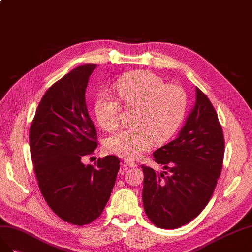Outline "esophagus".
I'll return each mask as SVG.
<instances>
[{
    "label": "esophagus",
    "instance_id": "1",
    "mask_svg": "<svg viewBox=\"0 0 252 252\" xmlns=\"http://www.w3.org/2000/svg\"><path fill=\"white\" fill-rule=\"evenodd\" d=\"M124 166H126L127 168H135V167H137V164L131 160H124Z\"/></svg>",
    "mask_w": 252,
    "mask_h": 252
}]
</instances>
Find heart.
<instances>
[{"instance_id":"b5f03b06","label":"heart","mask_w":252,"mask_h":252,"mask_svg":"<svg viewBox=\"0 0 252 252\" xmlns=\"http://www.w3.org/2000/svg\"><path fill=\"white\" fill-rule=\"evenodd\" d=\"M117 94L126 107L136 106L135 126L124 127L107 137V153L126 159H138L152 147L154 139L167 140L181 125L187 99L183 89L169 85L162 78L148 70H136L120 77L115 83ZM95 114L99 126L113 131L119 126L121 104L106 92L96 99Z\"/></svg>"}]
</instances>
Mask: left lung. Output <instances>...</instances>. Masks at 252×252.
I'll return each mask as SVG.
<instances>
[{
  "label": "left lung",
  "mask_w": 252,
  "mask_h": 252,
  "mask_svg": "<svg viewBox=\"0 0 252 252\" xmlns=\"http://www.w3.org/2000/svg\"><path fill=\"white\" fill-rule=\"evenodd\" d=\"M224 152L218 114L196 88L195 103L177 137L153 153L155 161L168 172L141 167L142 202L150 220L162 229H176L195 219L211 198Z\"/></svg>",
  "instance_id": "obj_1"
}]
</instances>
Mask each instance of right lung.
<instances>
[{"label": "right lung", "instance_id": "1", "mask_svg": "<svg viewBox=\"0 0 252 252\" xmlns=\"http://www.w3.org/2000/svg\"><path fill=\"white\" fill-rule=\"evenodd\" d=\"M96 64L70 70L41 99L30 131L31 155L43 197L59 218L83 226L102 213L119 171L107 155L97 167L81 158L97 148V132L85 102Z\"/></svg>", "mask_w": 252, "mask_h": 252}]
</instances>
